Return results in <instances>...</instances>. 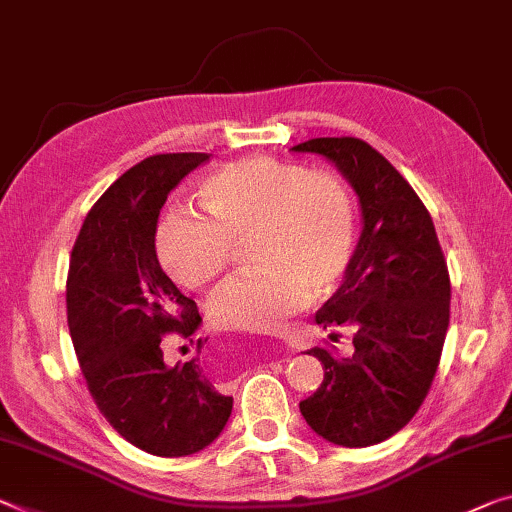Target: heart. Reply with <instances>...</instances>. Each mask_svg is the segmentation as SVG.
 Wrapping results in <instances>:
<instances>
[{
	"mask_svg": "<svg viewBox=\"0 0 512 512\" xmlns=\"http://www.w3.org/2000/svg\"><path fill=\"white\" fill-rule=\"evenodd\" d=\"M208 219L169 212L155 251L169 277L203 288L229 263L233 242H249L256 274L224 281L208 318L229 332H274L313 297L334 295L355 265L357 208L341 180L274 157L224 164L199 185Z\"/></svg>",
	"mask_w": 512,
	"mask_h": 512,
	"instance_id": "b5f03b06",
	"label": "heart"
}]
</instances>
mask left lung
Here are the masks:
<instances>
[{
    "instance_id": "left-lung-1",
    "label": "left lung",
    "mask_w": 512,
    "mask_h": 512,
    "mask_svg": "<svg viewBox=\"0 0 512 512\" xmlns=\"http://www.w3.org/2000/svg\"><path fill=\"white\" fill-rule=\"evenodd\" d=\"M325 157L355 190L361 235L343 286L316 313L322 329L352 327L355 352L313 348L325 380L300 403L327 442L361 448L396 435L419 412L448 329L451 281L435 224L410 183L355 137H318L290 148Z\"/></svg>"
}]
</instances>
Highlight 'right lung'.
Returning a JSON list of instances; mask_svg holds the SVG:
<instances>
[{"label": "right lung", "mask_w": 512, "mask_h": 512, "mask_svg": "<svg viewBox=\"0 0 512 512\" xmlns=\"http://www.w3.org/2000/svg\"><path fill=\"white\" fill-rule=\"evenodd\" d=\"M208 157L153 155L125 171L89 210L70 256L68 327L91 396L123 439L160 458L203 451L233 410L199 357L167 366L160 348L169 332L192 336L201 316L157 261V217Z\"/></svg>", "instance_id": "1"}]
</instances>
